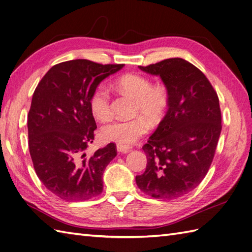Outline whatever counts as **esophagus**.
I'll return each instance as SVG.
<instances>
[{"instance_id": "1", "label": "esophagus", "mask_w": 252, "mask_h": 252, "mask_svg": "<svg viewBox=\"0 0 252 252\" xmlns=\"http://www.w3.org/2000/svg\"><path fill=\"white\" fill-rule=\"evenodd\" d=\"M131 150V147L128 146H124V145H117V151L121 152V153H127L128 151Z\"/></svg>"}]
</instances>
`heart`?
Listing matches in <instances>:
<instances>
[{"label":"heart","instance_id":"b5f03b06","mask_svg":"<svg viewBox=\"0 0 252 252\" xmlns=\"http://www.w3.org/2000/svg\"><path fill=\"white\" fill-rule=\"evenodd\" d=\"M115 85L132 94L137 99L136 112H140L150 121L156 122L163 117L169 102L168 92L164 86H152V82L148 77L136 73H128L118 77ZM89 104L96 119H107L112 113L111 94L107 86L99 85L96 87L90 96ZM148 130L149 124L143 117L116 118L102 126L101 136L107 141L128 146L134 144Z\"/></svg>","mask_w":252,"mask_h":252}]
</instances>
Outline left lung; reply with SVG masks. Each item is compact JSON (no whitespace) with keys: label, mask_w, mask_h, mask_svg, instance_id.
<instances>
[{"label":"left lung","mask_w":252,"mask_h":252,"mask_svg":"<svg viewBox=\"0 0 252 252\" xmlns=\"http://www.w3.org/2000/svg\"><path fill=\"white\" fill-rule=\"evenodd\" d=\"M168 92V111L143 147L146 170L138 189L153 198L170 200L195 189L209 171L221 132L217 94L206 76L180 57L147 67Z\"/></svg>","instance_id":"1"}]
</instances>
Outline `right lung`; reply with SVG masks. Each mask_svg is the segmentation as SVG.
Listing matches in <instances>:
<instances>
[{
  "label": "right lung",
  "instance_id": "obj_1",
  "mask_svg": "<svg viewBox=\"0 0 252 252\" xmlns=\"http://www.w3.org/2000/svg\"><path fill=\"white\" fill-rule=\"evenodd\" d=\"M124 66L63 62L35 89L28 116L30 154L37 177L61 199L84 201L103 190V172L117 150L111 143L86 158L96 128L89 101L99 84Z\"/></svg>",
  "mask_w": 252,
  "mask_h": 252
}]
</instances>
